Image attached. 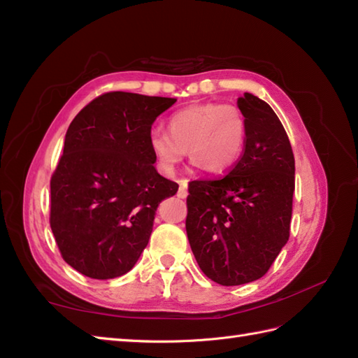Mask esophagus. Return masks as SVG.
<instances>
[{"label": "esophagus", "mask_w": 358, "mask_h": 358, "mask_svg": "<svg viewBox=\"0 0 358 358\" xmlns=\"http://www.w3.org/2000/svg\"><path fill=\"white\" fill-rule=\"evenodd\" d=\"M177 195H178L180 198H186V196H187V181H186V180H182V181L180 182V187H178Z\"/></svg>", "instance_id": "1"}]
</instances>
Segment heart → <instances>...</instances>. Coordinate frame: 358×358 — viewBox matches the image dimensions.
Here are the masks:
<instances>
[{"label": "heart", "instance_id": "heart-1", "mask_svg": "<svg viewBox=\"0 0 358 358\" xmlns=\"http://www.w3.org/2000/svg\"><path fill=\"white\" fill-rule=\"evenodd\" d=\"M245 137L247 123L239 106L204 102L173 113L168 132L152 131L149 145L166 173L176 172L186 151L204 172L222 173L239 162Z\"/></svg>", "mask_w": 358, "mask_h": 358}]
</instances>
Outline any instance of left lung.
<instances>
[{"label":"left lung","mask_w":358,"mask_h":358,"mask_svg":"<svg viewBox=\"0 0 358 358\" xmlns=\"http://www.w3.org/2000/svg\"><path fill=\"white\" fill-rule=\"evenodd\" d=\"M247 137L224 177L189 181L186 231L199 268L224 287L262 278L289 238L294 155L271 106L250 93L238 99Z\"/></svg>","instance_id":"left-lung-1"}]
</instances>
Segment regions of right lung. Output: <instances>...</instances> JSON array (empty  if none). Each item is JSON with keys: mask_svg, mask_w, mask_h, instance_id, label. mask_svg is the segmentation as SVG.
Segmentation results:
<instances>
[{"mask_svg": "<svg viewBox=\"0 0 358 358\" xmlns=\"http://www.w3.org/2000/svg\"><path fill=\"white\" fill-rule=\"evenodd\" d=\"M172 97L101 94L70 123L50 180V227L62 259L91 279L128 273L148 245L162 199L176 181L155 171L149 145Z\"/></svg>", "mask_w": 358, "mask_h": 358, "instance_id": "right-lung-1", "label": "right lung"}]
</instances>
